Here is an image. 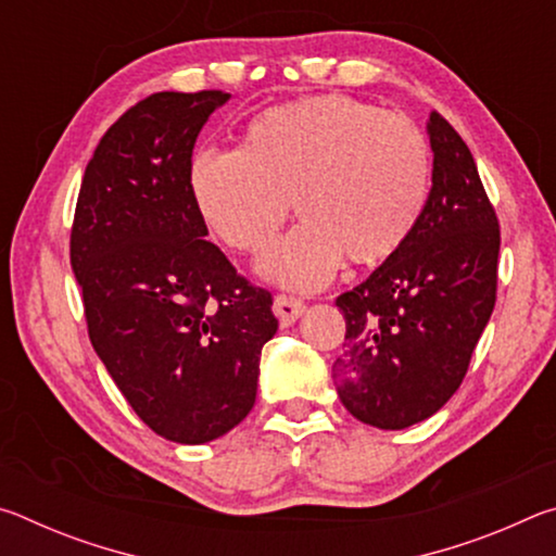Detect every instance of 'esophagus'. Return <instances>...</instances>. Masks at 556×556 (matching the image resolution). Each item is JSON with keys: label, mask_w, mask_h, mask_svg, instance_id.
<instances>
[{"label": "esophagus", "mask_w": 556, "mask_h": 556, "mask_svg": "<svg viewBox=\"0 0 556 556\" xmlns=\"http://www.w3.org/2000/svg\"><path fill=\"white\" fill-rule=\"evenodd\" d=\"M275 316L279 318L281 326H291L296 318L306 312V304L296 296H287V294H277L275 296Z\"/></svg>", "instance_id": "esophagus-1"}]
</instances>
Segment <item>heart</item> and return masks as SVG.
Listing matches in <instances>:
<instances>
[{"instance_id":"obj_1","label":"heart","mask_w":556,"mask_h":556,"mask_svg":"<svg viewBox=\"0 0 556 556\" xmlns=\"http://www.w3.org/2000/svg\"><path fill=\"white\" fill-rule=\"evenodd\" d=\"M195 211L220 242L257 255L287 223H304L262 260V275L324 287L341 267L378 265L417 228L431 191V149L404 115L345 96L267 108L240 149H201L188 168Z\"/></svg>"}]
</instances>
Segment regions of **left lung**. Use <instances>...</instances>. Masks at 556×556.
<instances>
[{
	"instance_id": "1",
	"label": "left lung",
	"mask_w": 556,
	"mask_h": 556,
	"mask_svg": "<svg viewBox=\"0 0 556 556\" xmlns=\"http://www.w3.org/2000/svg\"><path fill=\"white\" fill-rule=\"evenodd\" d=\"M427 131L434 172L425 215L392 257L336 299L345 318L338 397L378 429H407L444 407L495 306V208L473 154L437 110Z\"/></svg>"
}]
</instances>
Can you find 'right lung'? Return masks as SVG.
Returning a JSON list of instances; mask_svg holds the SVG:
<instances>
[{"label":"right lung","instance_id":"obj_1","mask_svg":"<svg viewBox=\"0 0 556 556\" xmlns=\"http://www.w3.org/2000/svg\"><path fill=\"white\" fill-rule=\"evenodd\" d=\"M228 92H154L92 154L71 230L90 343L159 437L205 444L248 417L271 294L205 240L188 188L193 144Z\"/></svg>","mask_w":556,"mask_h":556}]
</instances>
